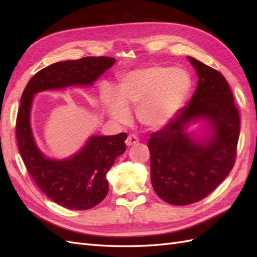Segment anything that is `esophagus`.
<instances>
[{"mask_svg": "<svg viewBox=\"0 0 257 257\" xmlns=\"http://www.w3.org/2000/svg\"><path fill=\"white\" fill-rule=\"evenodd\" d=\"M138 143H139V139H138L137 136L129 135L127 140H125V146H127V147H132V146H134V145H137Z\"/></svg>", "mask_w": 257, "mask_h": 257, "instance_id": "obj_1", "label": "esophagus"}]
</instances>
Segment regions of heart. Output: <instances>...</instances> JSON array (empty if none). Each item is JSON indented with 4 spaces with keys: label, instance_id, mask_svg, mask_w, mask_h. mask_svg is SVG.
Instances as JSON below:
<instances>
[{
    "label": "heart",
    "instance_id": "heart-1",
    "mask_svg": "<svg viewBox=\"0 0 257 257\" xmlns=\"http://www.w3.org/2000/svg\"><path fill=\"white\" fill-rule=\"evenodd\" d=\"M192 80L187 70L162 65L136 68L120 77L118 91L105 86L100 97L106 111L118 122L128 121L137 107L139 122L150 130L170 123L183 108Z\"/></svg>",
    "mask_w": 257,
    "mask_h": 257
}]
</instances>
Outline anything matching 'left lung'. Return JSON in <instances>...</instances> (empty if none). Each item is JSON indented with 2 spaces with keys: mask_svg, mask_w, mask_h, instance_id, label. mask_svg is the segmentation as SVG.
<instances>
[{
  "mask_svg": "<svg viewBox=\"0 0 257 257\" xmlns=\"http://www.w3.org/2000/svg\"><path fill=\"white\" fill-rule=\"evenodd\" d=\"M198 86L188 106L148 141L155 192L173 205L202 200L217 188L234 166L239 116L226 79L188 56ZM200 123L198 132L189 128Z\"/></svg>",
  "mask_w": 257,
  "mask_h": 257,
  "instance_id": "1",
  "label": "left lung"
}]
</instances>
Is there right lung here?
<instances>
[{"label":"right lung","mask_w":257,"mask_h":257,"mask_svg":"<svg viewBox=\"0 0 257 257\" xmlns=\"http://www.w3.org/2000/svg\"><path fill=\"white\" fill-rule=\"evenodd\" d=\"M114 63V58L101 56L52 64L33 76L22 94L16 119L22 159L42 192L69 210H88L106 198L109 188L106 174L125 151L127 134L90 136L74 155L53 159L40 149L33 134V101L42 91L92 86Z\"/></svg>","instance_id":"1"}]
</instances>
